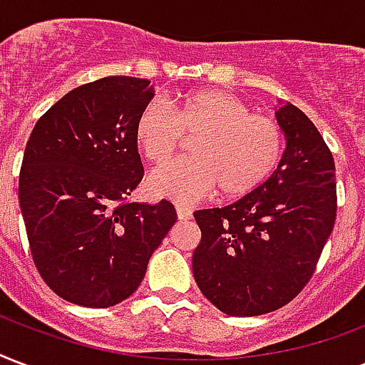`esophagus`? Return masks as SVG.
<instances>
[{
  "mask_svg": "<svg viewBox=\"0 0 365 365\" xmlns=\"http://www.w3.org/2000/svg\"><path fill=\"white\" fill-rule=\"evenodd\" d=\"M176 212H178V218L180 220H189L191 218V208H187V207H182V205H178L176 207Z\"/></svg>",
  "mask_w": 365,
  "mask_h": 365,
  "instance_id": "34e87169",
  "label": "esophagus"
}]
</instances>
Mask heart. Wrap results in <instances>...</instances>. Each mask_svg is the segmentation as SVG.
I'll use <instances>...</instances> for the list:
<instances>
[{
    "instance_id": "heart-1",
    "label": "heart",
    "mask_w": 365,
    "mask_h": 365,
    "mask_svg": "<svg viewBox=\"0 0 365 365\" xmlns=\"http://www.w3.org/2000/svg\"><path fill=\"white\" fill-rule=\"evenodd\" d=\"M185 133H199L195 157L164 164L147 182L153 195L178 202L199 201L218 187L226 197L255 191L277 168L285 147L279 122L214 88L153 99L141 107L133 126L138 147L157 164L180 149Z\"/></svg>"
}]
</instances>
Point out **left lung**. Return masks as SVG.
<instances>
[{"mask_svg": "<svg viewBox=\"0 0 365 365\" xmlns=\"http://www.w3.org/2000/svg\"><path fill=\"white\" fill-rule=\"evenodd\" d=\"M275 118L287 147L274 174L233 205L193 214V275L227 316L274 312L306 287L337 216L335 160L312 120L287 103Z\"/></svg>", "mask_w": 365, "mask_h": 365, "instance_id": "1", "label": "left lung"}]
</instances>
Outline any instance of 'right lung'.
Segmentation results:
<instances>
[{
    "label": "right lung",
    "mask_w": 365,
    "mask_h": 365,
    "mask_svg": "<svg viewBox=\"0 0 365 365\" xmlns=\"http://www.w3.org/2000/svg\"><path fill=\"white\" fill-rule=\"evenodd\" d=\"M149 80L107 76L55 103L30 133L19 201L41 279L72 304L108 308L139 287L176 224L170 201L128 202L143 178L133 126Z\"/></svg>",
    "instance_id": "1"
}]
</instances>
